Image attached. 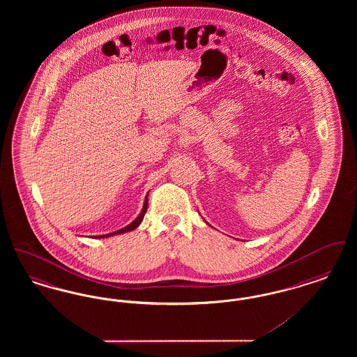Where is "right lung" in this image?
Instances as JSON below:
<instances>
[{"mask_svg": "<svg viewBox=\"0 0 357 357\" xmlns=\"http://www.w3.org/2000/svg\"><path fill=\"white\" fill-rule=\"evenodd\" d=\"M147 206H149V195H146V199H144L143 208H142L140 214L136 217L135 221L131 222L128 226H126V227L120 229V230H118V231H114V233H111V234H105V236H99L98 238L111 237V236H115V234H121V233H127V231H131V230H134V229H136V227L140 225V222H142V220H143V217H144V214H146V211H147Z\"/></svg>", "mask_w": 357, "mask_h": 357, "instance_id": "1", "label": "right lung"}]
</instances>
